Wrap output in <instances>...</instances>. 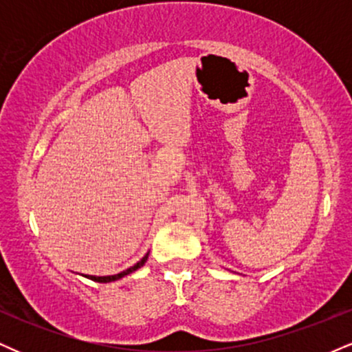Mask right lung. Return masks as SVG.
<instances>
[{
    "label": "right lung",
    "instance_id": "obj_1",
    "mask_svg": "<svg viewBox=\"0 0 352 352\" xmlns=\"http://www.w3.org/2000/svg\"><path fill=\"white\" fill-rule=\"evenodd\" d=\"M147 258H148V253L145 254V256L137 265L131 266V268H127V270H125V272H120V273H117V274H111V276H92V274H86V278H89V280H92V281H98V283H111V281L120 280V278L127 276V274L134 273L135 270H139L140 266H144L145 261H147Z\"/></svg>",
    "mask_w": 352,
    "mask_h": 352
}]
</instances>
